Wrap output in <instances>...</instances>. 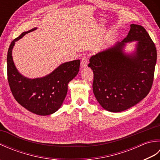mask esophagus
<instances>
[{
  "mask_svg": "<svg viewBox=\"0 0 160 160\" xmlns=\"http://www.w3.org/2000/svg\"><path fill=\"white\" fill-rule=\"evenodd\" d=\"M88 64V58L87 56H83L82 60H81V67L84 68L86 67Z\"/></svg>",
  "mask_w": 160,
  "mask_h": 160,
  "instance_id": "obj_1",
  "label": "esophagus"
}]
</instances>
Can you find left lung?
<instances>
[{
    "label": "left lung",
    "mask_w": 160,
    "mask_h": 160,
    "mask_svg": "<svg viewBox=\"0 0 160 160\" xmlns=\"http://www.w3.org/2000/svg\"><path fill=\"white\" fill-rule=\"evenodd\" d=\"M120 42L91 58L93 91L104 109L120 112L133 107L150 92L154 79L157 49L146 29L131 24ZM138 40L137 52L131 56L122 52L125 43Z\"/></svg>",
    "instance_id": "8db88e82"
}]
</instances>
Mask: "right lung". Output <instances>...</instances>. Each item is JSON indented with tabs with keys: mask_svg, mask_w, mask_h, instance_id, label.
<instances>
[{
	"mask_svg": "<svg viewBox=\"0 0 160 160\" xmlns=\"http://www.w3.org/2000/svg\"><path fill=\"white\" fill-rule=\"evenodd\" d=\"M36 28L22 33L11 42L8 52V80L15 100L26 109L40 115L55 113L61 107L67 93V85L78 74L80 60L62 64L48 76L28 79L20 75L13 63L12 51L16 40Z\"/></svg>",
	"mask_w": 160,
	"mask_h": 160,
	"instance_id": "add662e5",
	"label": "right lung"
}]
</instances>
